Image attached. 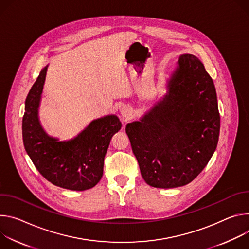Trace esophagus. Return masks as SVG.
I'll return each instance as SVG.
<instances>
[{
  "instance_id": "obj_1",
  "label": "esophagus",
  "mask_w": 249,
  "mask_h": 249,
  "mask_svg": "<svg viewBox=\"0 0 249 249\" xmlns=\"http://www.w3.org/2000/svg\"><path fill=\"white\" fill-rule=\"evenodd\" d=\"M121 115H122L124 118L128 119V118L131 116V110H130V108H129L127 106L122 107V108H121Z\"/></svg>"
}]
</instances>
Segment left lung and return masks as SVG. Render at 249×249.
<instances>
[{"label": "left lung", "instance_id": "8db88e82", "mask_svg": "<svg viewBox=\"0 0 249 249\" xmlns=\"http://www.w3.org/2000/svg\"><path fill=\"white\" fill-rule=\"evenodd\" d=\"M166 89L125 127L142 178L162 189L187 185L202 172L216 148L220 125L213 79L195 55H181Z\"/></svg>", "mask_w": 249, "mask_h": 249}]
</instances>
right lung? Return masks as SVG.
<instances>
[{
  "mask_svg": "<svg viewBox=\"0 0 249 249\" xmlns=\"http://www.w3.org/2000/svg\"><path fill=\"white\" fill-rule=\"evenodd\" d=\"M47 67L39 73L24 104L22 141L38 172L50 183L72 191L96 186L103 176L104 159L113 135L122 127L116 115L92 121L74 139L60 142L42 127L38 108Z\"/></svg>",
  "mask_w": 249,
  "mask_h": 249,
  "instance_id": "right-lung-1",
  "label": "right lung"
}]
</instances>
